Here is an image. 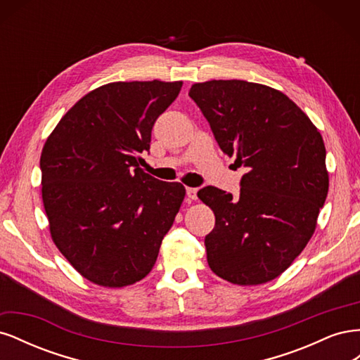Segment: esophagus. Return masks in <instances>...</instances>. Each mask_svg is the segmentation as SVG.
<instances>
[{
    "label": "esophagus",
    "mask_w": 360,
    "mask_h": 360,
    "mask_svg": "<svg viewBox=\"0 0 360 360\" xmlns=\"http://www.w3.org/2000/svg\"><path fill=\"white\" fill-rule=\"evenodd\" d=\"M197 193H198L197 188H186V195L189 197V200H197Z\"/></svg>",
    "instance_id": "1"
}]
</instances>
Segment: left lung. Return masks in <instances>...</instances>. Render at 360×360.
<instances>
[{
    "label": "left lung",
    "mask_w": 360,
    "mask_h": 360,
    "mask_svg": "<svg viewBox=\"0 0 360 360\" xmlns=\"http://www.w3.org/2000/svg\"><path fill=\"white\" fill-rule=\"evenodd\" d=\"M214 139L248 168L240 195L205 186L198 198L214 212L204 238L207 263L237 285H258L287 270L315 231L329 174L320 132L288 97L240 79L193 84Z\"/></svg>",
    "instance_id": "1"
}]
</instances>
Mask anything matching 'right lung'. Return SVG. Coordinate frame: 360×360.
Instances as JSON below:
<instances>
[{
    "mask_svg": "<svg viewBox=\"0 0 360 360\" xmlns=\"http://www.w3.org/2000/svg\"><path fill=\"white\" fill-rule=\"evenodd\" d=\"M181 81L111 82L76 102L40 156L41 198L53 243L79 274L126 287L153 269L184 198L180 183L139 168L151 129Z\"/></svg>",
    "mask_w": 360,
    "mask_h": 360,
    "instance_id": "1",
    "label": "right lung"
}]
</instances>
